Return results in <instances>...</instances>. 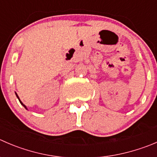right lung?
Returning a JSON list of instances; mask_svg holds the SVG:
<instances>
[{
  "label": "right lung",
  "mask_w": 157,
  "mask_h": 157,
  "mask_svg": "<svg viewBox=\"0 0 157 157\" xmlns=\"http://www.w3.org/2000/svg\"><path fill=\"white\" fill-rule=\"evenodd\" d=\"M15 94H16V93H15ZM16 96H17V98H18V100H19L20 103H21V105H23V106H24V107H25V108H26V109H27V106H25V105H24V103H22V102H21V100H20L19 97H18V96H17V94H16Z\"/></svg>",
  "instance_id": "right-lung-1"
}]
</instances>
